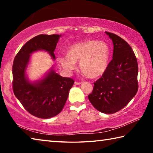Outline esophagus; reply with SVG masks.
Returning <instances> with one entry per match:
<instances>
[{
    "label": "esophagus",
    "mask_w": 153,
    "mask_h": 153,
    "mask_svg": "<svg viewBox=\"0 0 153 153\" xmlns=\"http://www.w3.org/2000/svg\"><path fill=\"white\" fill-rule=\"evenodd\" d=\"M82 83L81 82H75V84L76 85H80Z\"/></svg>",
    "instance_id": "34e87169"
}]
</instances>
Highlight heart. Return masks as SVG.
Masks as SVG:
<instances>
[{
    "mask_svg": "<svg viewBox=\"0 0 153 153\" xmlns=\"http://www.w3.org/2000/svg\"><path fill=\"white\" fill-rule=\"evenodd\" d=\"M111 48L105 41L86 40L67 48L66 55L58 56V63L67 73L76 68V63L83 74L94 79L105 74L109 64Z\"/></svg>",
    "mask_w": 153,
    "mask_h": 153,
    "instance_id": "b5f03b06",
    "label": "heart"
}]
</instances>
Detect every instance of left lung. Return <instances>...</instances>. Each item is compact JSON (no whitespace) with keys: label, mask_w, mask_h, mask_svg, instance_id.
<instances>
[{"label":"left lung","mask_w":153,"mask_h":153,"mask_svg":"<svg viewBox=\"0 0 153 153\" xmlns=\"http://www.w3.org/2000/svg\"><path fill=\"white\" fill-rule=\"evenodd\" d=\"M113 44V59L100 79L94 83L88 99L100 112L111 114L125 107L138 89V66L128 43L117 35L105 32Z\"/></svg>","instance_id":"8db88e82"}]
</instances>
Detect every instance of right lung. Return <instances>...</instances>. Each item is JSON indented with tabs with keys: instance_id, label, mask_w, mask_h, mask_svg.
I'll return each instance as SVG.
<instances>
[{
	"instance_id": "1",
	"label": "right lung",
	"mask_w": 153,
	"mask_h": 153,
	"mask_svg": "<svg viewBox=\"0 0 153 153\" xmlns=\"http://www.w3.org/2000/svg\"><path fill=\"white\" fill-rule=\"evenodd\" d=\"M61 35L40 34L22 46L13 65V92L25 110L42 119L55 117L63 109L74 81L56 74L51 68L42 78L31 82L26 74L30 56L44 51L55 59L54 51Z\"/></svg>"
}]
</instances>
